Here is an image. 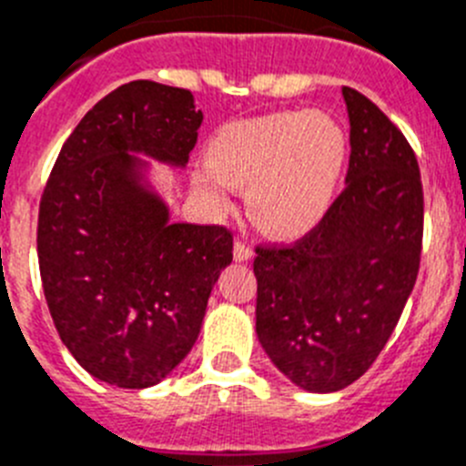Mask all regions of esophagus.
<instances>
[{"mask_svg": "<svg viewBox=\"0 0 466 466\" xmlns=\"http://www.w3.org/2000/svg\"><path fill=\"white\" fill-rule=\"evenodd\" d=\"M253 255L255 250L250 248L248 243H243V241L234 243V259H237V262H246V259H250Z\"/></svg>", "mask_w": 466, "mask_h": 466, "instance_id": "obj_1", "label": "esophagus"}]
</instances>
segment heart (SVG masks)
<instances>
[{
    "label": "heart",
    "mask_w": 466,
    "mask_h": 466,
    "mask_svg": "<svg viewBox=\"0 0 466 466\" xmlns=\"http://www.w3.org/2000/svg\"><path fill=\"white\" fill-rule=\"evenodd\" d=\"M348 139L322 111H276L218 129L197 190L228 207V183L248 186V213L274 237H297L322 220L346 167Z\"/></svg>",
    "instance_id": "b5f03b06"
}]
</instances>
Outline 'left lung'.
Wrapping results in <instances>:
<instances>
[{
    "instance_id": "1",
    "label": "left lung",
    "mask_w": 466,
    "mask_h": 466,
    "mask_svg": "<svg viewBox=\"0 0 466 466\" xmlns=\"http://www.w3.org/2000/svg\"><path fill=\"white\" fill-rule=\"evenodd\" d=\"M346 190L290 246H258L255 332L297 388L337 392L367 371L418 279L422 183L404 134L353 87Z\"/></svg>"
}]
</instances>
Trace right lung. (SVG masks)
Listing matches in <instances>:
<instances>
[{
	"mask_svg": "<svg viewBox=\"0 0 466 466\" xmlns=\"http://www.w3.org/2000/svg\"><path fill=\"white\" fill-rule=\"evenodd\" d=\"M202 111L183 87L108 92L62 146L39 207L44 295L62 343L97 380L160 383L195 346L232 234L171 223L150 162L183 169Z\"/></svg>",
	"mask_w": 466,
	"mask_h": 466,
	"instance_id": "obj_1",
	"label": "right lung"
}]
</instances>
